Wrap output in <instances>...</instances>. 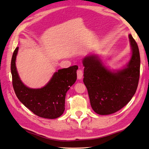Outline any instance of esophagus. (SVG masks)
Returning a JSON list of instances; mask_svg holds the SVG:
<instances>
[{"mask_svg": "<svg viewBox=\"0 0 149 149\" xmlns=\"http://www.w3.org/2000/svg\"><path fill=\"white\" fill-rule=\"evenodd\" d=\"M77 75L78 79H81L82 78L83 72H82V70H81V69H79V70L77 71Z\"/></svg>", "mask_w": 149, "mask_h": 149, "instance_id": "esophagus-1", "label": "esophagus"}]
</instances>
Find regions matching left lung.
Here are the masks:
<instances>
[{
    "label": "left lung",
    "mask_w": 149,
    "mask_h": 149,
    "mask_svg": "<svg viewBox=\"0 0 149 149\" xmlns=\"http://www.w3.org/2000/svg\"><path fill=\"white\" fill-rule=\"evenodd\" d=\"M132 56L127 67L112 72L95 55L85 57L84 82L93 110L100 115L115 113L127 104L134 96L140 78V57L136 41L130 34Z\"/></svg>",
    "instance_id": "left-lung-1"
}]
</instances>
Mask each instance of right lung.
Returning a JSON list of instances; mask_svg holds the SVG:
<instances>
[{"instance_id":"1","label":"right lung","mask_w":149,"mask_h":149,"mask_svg":"<svg viewBox=\"0 0 149 149\" xmlns=\"http://www.w3.org/2000/svg\"><path fill=\"white\" fill-rule=\"evenodd\" d=\"M18 47L14 51L11 63L13 86L19 101L34 114L46 119H56L65 110V96L77 79V65L58 70L49 82L40 89L26 87L20 80L16 67Z\"/></svg>"}]
</instances>
